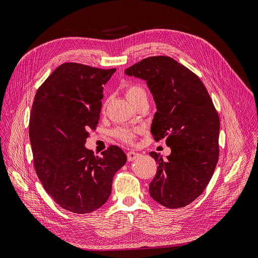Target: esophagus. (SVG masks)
Segmentation results:
<instances>
[{
	"mask_svg": "<svg viewBox=\"0 0 258 258\" xmlns=\"http://www.w3.org/2000/svg\"><path fill=\"white\" fill-rule=\"evenodd\" d=\"M139 156H140L139 153H136L134 151H130V152L127 153V159H128V161H134V160H136L139 157Z\"/></svg>",
	"mask_w": 258,
	"mask_h": 258,
	"instance_id": "esophagus-1",
	"label": "esophagus"
}]
</instances>
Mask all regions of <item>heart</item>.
I'll list each match as a JSON object with an SVG mask.
<instances>
[{
    "mask_svg": "<svg viewBox=\"0 0 258 258\" xmlns=\"http://www.w3.org/2000/svg\"><path fill=\"white\" fill-rule=\"evenodd\" d=\"M145 93L143 91L142 88L137 87V86H129V87L126 88V97L129 100V102L131 101H134L136 98H138L140 95H143ZM115 136L120 139L121 141L123 142H127V143H131L134 141L135 139V134H136V130H129V129H116L115 130Z\"/></svg>",
    "mask_w": 258,
    "mask_h": 258,
    "instance_id": "obj_1",
    "label": "heart"
}]
</instances>
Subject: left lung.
<instances>
[{
	"instance_id": "8db88e82",
	"label": "left lung",
	"mask_w": 258,
	"mask_h": 258,
	"mask_svg": "<svg viewBox=\"0 0 258 258\" xmlns=\"http://www.w3.org/2000/svg\"><path fill=\"white\" fill-rule=\"evenodd\" d=\"M124 74L146 82L157 110L151 132L171 148L166 158L150 153L158 163L151 197L169 209L189 205L206 189L218 160L220 118L212 100L199 77L170 57L146 58Z\"/></svg>"
}]
</instances>
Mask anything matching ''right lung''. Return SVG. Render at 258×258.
Listing matches in <instances>:
<instances>
[{"label": "right lung", "instance_id": "add662e5", "mask_svg": "<svg viewBox=\"0 0 258 258\" xmlns=\"http://www.w3.org/2000/svg\"><path fill=\"white\" fill-rule=\"evenodd\" d=\"M115 71L63 63L38 88L33 101L29 136L36 174L56 204L73 213L102 207L111 195L114 174L127 161L116 145L102 157L85 147L88 131L100 118L103 85Z\"/></svg>", "mask_w": 258, "mask_h": 258}]
</instances>
